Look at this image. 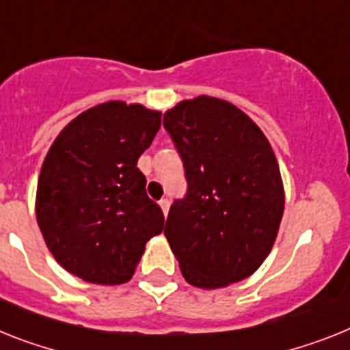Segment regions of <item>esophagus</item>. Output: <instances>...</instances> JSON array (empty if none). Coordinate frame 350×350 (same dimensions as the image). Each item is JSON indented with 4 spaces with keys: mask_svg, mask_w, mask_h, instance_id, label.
Segmentation results:
<instances>
[{
    "mask_svg": "<svg viewBox=\"0 0 350 350\" xmlns=\"http://www.w3.org/2000/svg\"><path fill=\"white\" fill-rule=\"evenodd\" d=\"M169 206H170L169 199H161L160 208H161V211H163V215H167V213H169Z\"/></svg>",
    "mask_w": 350,
    "mask_h": 350,
    "instance_id": "34e87169",
    "label": "esophagus"
}]
</instances>
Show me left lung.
Wrapping results in <instances>:
<instances>
[{
    "instance_id": "obj_1",
    "label": "left lung",
    "mask_w": 350,
    "mask_h": 350,
    "mask_svg": "<svg viewBox=\"0 0 350 350\" xmlns=\"http://www.w3.org/2000/svg\"><path fill=\"white\" fill-rule=\"evenodd\" d=\"M163 126L187 180L163 228L183 278L199 288L245 280L269 256L284 210L269 140L242 110L210 96L176 105Z\"/></svg>"
}]
</instances>
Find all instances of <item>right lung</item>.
<instances>
[{
  "label": "right lung",
  "mask_w": 350,
  "mask_h": 350,
  "mask_svg": "<svg viewBox=\"0 0 350 350\" xmlns=\"http://www.w3.org/2000/svg\"><path fill=\"white\" fill-rule=\"evenodd\" d=\"M161 113L103 103L70 120L53 142L37 187V222L46 245L70 274L96 284L131 280L163 211L146 193L140 154Z\"/></svg>",
  "instance_id": "right-lung-1"
}]
</instances>
